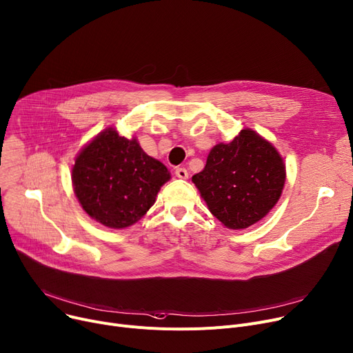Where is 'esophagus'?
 I'll list each match as a JSON object with an SVG mask.
<instances>
[{"label": "esophagus", "mask_w": 353, "mask_h": 353, "mask_svg": "<svg viewBox=\"0 0 353 353\" xmlns=\"http://www.w3.org/2000/svg\"><path fill=\"white\" fill-rule=\"evenodd\" d=\"M174 174L179 179H187V177H189V172H187V169H184V168H177L174 170Z\"/></svg>", "instance_id": "obj_1"}]
</instances>
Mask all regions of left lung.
<instances>
[{
  "instance_id": "left-lung-1",
  "label": "left lung",
  "mask_w": 353,
  "mask_h": 353,
  "mask_svg": "<svg viewBox=\"0 0 353 353\" xmlns=\"http://www.w3.org/2000/svg\"><path fill=\"white\" fill-rule=\"evenodd\" d=\"M208 210L227 228L243 230L264 219L285 184V164L258 133L243 129L230 143L210 150L192 177Z\"/></svg>"
}]
</instances>
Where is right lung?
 Masks as SVG:
<instances>
[{
    "instance_id": "obj_1",
    "label": "right lung",
    "mask_w": 353,
    "mask_h": 353,
    "mask_svg": "<svg viewBox=\"0 0 353 353\" xmlns=\"http://www.w3.org/2000/svg\"><path fill=\"white\" fill-rule=\"evenodd\" d=\"M170 180L164 164L143 152L137 140L108 128L77 156L74 192L86 213L109 228H126L154 204Z\"/></svg>"
}]
</instances>
